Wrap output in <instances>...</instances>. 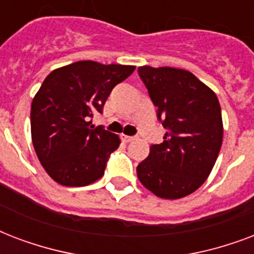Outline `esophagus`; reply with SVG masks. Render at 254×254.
Masks as SVG:
<instances>
[{
  "mask_svg": "<svg viewBox=\"0 0 254 254\" xmlns=\"http://www.w3.org/2000/svg\"><path fill=\"white\" fill-rule=\"evenodd\" d=\"M123 140H125L126 143H128V141L135 140V136H127V135H123Z\"/></svg>",
  "mask_w": 254,
  "mask_h": 254,
  "instance_id": "obj_1",
  "label": "esophagus"
}]
</instances>
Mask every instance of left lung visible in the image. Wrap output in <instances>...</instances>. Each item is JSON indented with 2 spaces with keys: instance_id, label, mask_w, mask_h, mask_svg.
I'll list each match as a JSON object with an SVG mask.
<instances>
[{
  "instance_id": "obj_1",
  "label": "left lung",
  "mask_w": 254,
  "mask_h": 254,
  "mask_svg": "<svg viewBox=\"0 0 254 254\" xmlns=\"http://www.w3.org/2000/svg\"><path fill=\"white\" fill-rule=\"evenodd\" d=\"M167 129L136 167L143 186L162 198H180L197 190L211 174L223 143L217 96L192 72L174 67L137 68Z\"/></svg>"
}]
</instances>
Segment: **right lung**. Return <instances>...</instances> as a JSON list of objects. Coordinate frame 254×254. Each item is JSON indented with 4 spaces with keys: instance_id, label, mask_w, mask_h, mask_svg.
Masks as SVG:
<instances>
[{
    "instance_id": "1",
    "label": "right lung",
    "mask_w": 254,
    "mask_h": 254,
    "mask_svg": "<svg viewBox=\"0 0 254 254\" xmlns=\"http://www.w3.org/2000/svg\"><path fill=\"white\" fill-rule=\"evenodd\" d=\"M135 66L79 61L46 76L31 102V139L45 171L66 187H83L105 174L121 140L91 118Z\"/></svg>"
}]
</instances>
